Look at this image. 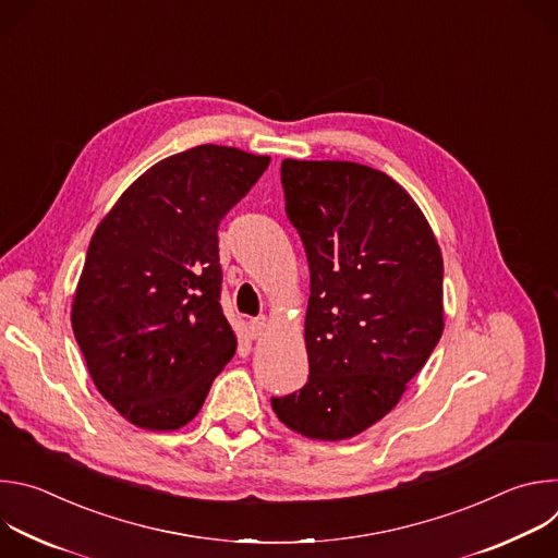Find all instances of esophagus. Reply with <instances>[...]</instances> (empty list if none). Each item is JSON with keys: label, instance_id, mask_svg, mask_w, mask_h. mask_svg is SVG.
<instances>
[{"label": "esophagus", "instance_id": "1", "mask_svg": "<svg viewBox=\"0 0 558 558\" xmlns=\"http://www.w3.org/2000/svg\"><path fill=\"white\" fill-rule=\"evenodd\" d=\"M267 329H269V320L265 315H260V317H254V320H250V331H252V338H263L265 333H267Z\"/></svg>", "mask_w": 558, "mask_h": 558}]
</instances>
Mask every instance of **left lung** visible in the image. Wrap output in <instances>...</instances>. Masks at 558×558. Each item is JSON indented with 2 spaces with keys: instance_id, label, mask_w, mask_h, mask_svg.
I'll list each match as a JSON object with an SVG mask.
<instances>
[{
  "instance_id": "left-lung-1",
  "label": "left lung",
  "mask_w": 558,
  "mask_h": 558,
  "mask_svg": "<svg viewBox=\"0 0 558 558\" xmlns=\"http://www.w3.org/2000/svg\"><path fill=\"white\" fill-rule=\"evenodd\" d=\"M280 174L311 274L308 379L271 409L308 439H351L397 407L441 338V250L411 194L379 170L284 158Z\"/></svg>"
}]
</instances>
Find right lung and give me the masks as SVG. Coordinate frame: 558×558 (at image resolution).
<instances>
[{
	"label": "right lung",
	"mask_w": 558,
	"mask_h": 558,
	"mask_svg": "<svg viewBox=\"0 0 558 558\" xmlns=\"http://www.w3.org/2000/svg\"><path fill=\"white\" fill-rule=\"evenodd\" d=\"M271 158L198 145L141 174L95 229L72 300L90 377L130 424L179 430L235 353L218 225Z\"/></svg>",
	"instance_id": "1"
}]
</instances>
